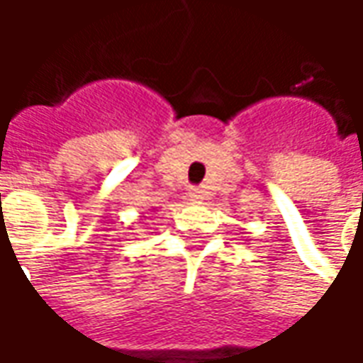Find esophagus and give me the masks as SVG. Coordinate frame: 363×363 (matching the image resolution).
Instances as JSON below:
<instances>
[{
    "mask_svg": "<svg viewBox=\"0 0 363 363\" xmlns=\"http://www.w3.org/2000/svg\"><path fill=\"white\" fill-rule=\"evenodd\" d=\"M187 196H189V199H191V201H196V203H199V201L203 199V191H201L199 187H191V189L187 191Z\"/></svg>",
    "mask_w": 363,
    "mask_h": 363,
    "instance_id": "obj_1",
    "label": "esophagus"
}]
</instances>
